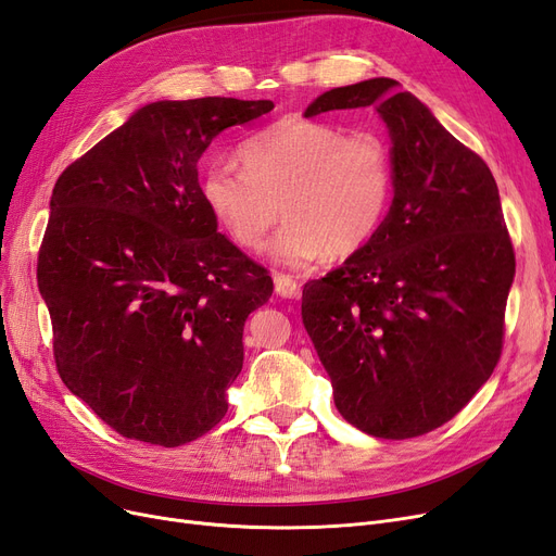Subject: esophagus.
Segmentation results:
<instances>
[{"mask_svg": "<svg viewBox=\"0 0 556 556\" xmlns=\"http://www.w3.org/2000/svg\"><path fill=\"white\" fill-rule=\"evenodd\" d=\"M274 285H276V294L282 299H299L301 294V285L285 274H276Z\"/></svg>", "mask_w": 556, "mask_h": 556, "instance_id": "esophagus-1", "label": "esophagus"}]
</instances>
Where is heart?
I'll return each mask as SVG.
<instances>
[{"label": "heart", "instance_id": "obj_1", "mask_svg": "<svg viewBox=\"0 0 556 556\" xmlns=\"http://www.w3.org/2000/svg\"><path fill=\"white\" fill-rule=\"evenodd\" d=\"M241 167H208L200 193L208 214L243 251L257 253L282 216L271 253L290 266L350 257L381 227L395 172L387 140L301 114L257 130L239 149Z\"/></svg>", "mask_w": 556, "mask_h": 556}]
</instances>
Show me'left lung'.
Masks as SVG:
<instances>
[{"label": "left lung", "instance_id": "obj_1", "mask_svg": "<svg viewBox=\"0 0 556 556\" xmlns=\"http://www.w3.org/2000/svg\"><path fill=\"white\" fill-rule=\"evenodd\" d=\"M391 78L338 87L305 117L375 105L391 132L393 202L377 235L303 285L301 317L340 416L379 439L420 437L496 368L515 253L485 161Z\"/></svg>", "mask_w": 556, "mask_h": 556}]
</instances>
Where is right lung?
Segmentation results:
<instances>
[{"label": "right lung", "mask_w": 556, "mask_h": 556, "mask_svg": "<svg viewBox=\"0 0 556 556\" xmlns=\"http://www.w3.org/2000/svg\"><path fill=\"white\" fill-rule=\"evenodd\" d=\"M271 101L140 108L56 179L36 278L66 389L126 439L181 446L216 428L269 301L262 264L218 232L198 161Z\"/></svg>", "instance_id": "add662e5"}]
</instances>
